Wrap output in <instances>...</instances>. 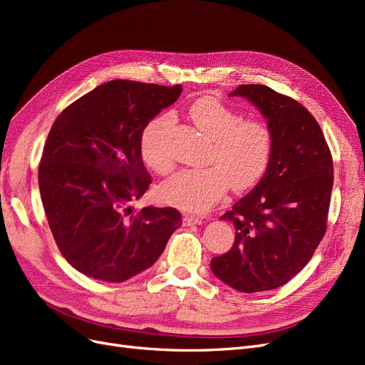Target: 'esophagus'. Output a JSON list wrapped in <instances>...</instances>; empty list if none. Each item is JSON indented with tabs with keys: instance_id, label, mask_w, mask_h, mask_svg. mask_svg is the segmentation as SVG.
Listing matches in <instances>:
<instances>
[{
	"instance_id": "esophagus-1",
	"label": "esophagus",
	"mask_w": 365,
	"mask_h": 365,
	"mask_svg": "<svg viewBox=\"0 0 365 365\" xmlns=\"http://www.w3.org/2000/svg\"><path fill=\"white\" fill-rule=\"evenodd\" d=\"M182 224L185 225V227H190V225H201L202 224V219H200V217H195V216H184L182 217Z\"/></svg>"
}]
</instances>
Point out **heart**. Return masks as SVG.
I'll use <instances>...</instances> for the list:
<instances>
[{"label":"heart","instance_id":"obj_1","mask_svg":"<svg viewBox=\"0 0 365 365\" xmlns=\"http://www.w3.org/2000/svg\"><path fill=\"white\" fill-rule=\"evenodd\" d=\"M190 118L212 138L207 153L210 165L182 170L160 185L164 202L190 213H204L227 193L250 189L267 170L274 137L262 120H244L236 109L215 97H201L189 108ZM173 125L170 114L153 117L140 137V153L149 169L160 175L172 172L175 161L168 149V134Z\"/></svg>","mask_w":365,"mask_h":365}]
</instances>
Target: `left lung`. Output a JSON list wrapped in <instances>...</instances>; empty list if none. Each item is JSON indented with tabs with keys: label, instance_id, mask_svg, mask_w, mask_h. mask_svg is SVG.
Here are the masks:
<instances>
[{
	"label": "left lung",
	"instance_id": "left-lung-1",
	"mask_svg": "<svg viewBox=\"0 0 365 365\" xmlns=\"http://www.w3.org/2000/svg\"><path fill=\"white\" fill-rule=\"evenodd\" d=\"M268 120L274 145L254 189L220 216L236 228L235 244L212 259L219 280L240 292H262L288 283L312 259L327 228L334 163L314 115L267 85H240Z\"/></svg>",
	"mask_w": 365,
	"mask_h": 365
}]
</instances>
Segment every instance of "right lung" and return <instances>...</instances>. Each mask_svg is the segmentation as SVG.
I'll use <instances>...</instances> for the list:
<instances>
[{"mask_svg": "<svg viewBox=\"0 0 365 365\" xmlns=\"http://www.w3.org/2000/svg\"><path fill=\"white\" fill-rule=\"evenodd\" d=\"M181 91V85L111 81L77 98L53 123L38 172L42 205L62 256L88 277H134L158 260L181 227L172 207L130 208L152 182L140 153L141 132Z\"/></svg>", "mask_w": 365, "mask_h": 365, "instance_id": "1", "label": "right lung"}]
</instances>
